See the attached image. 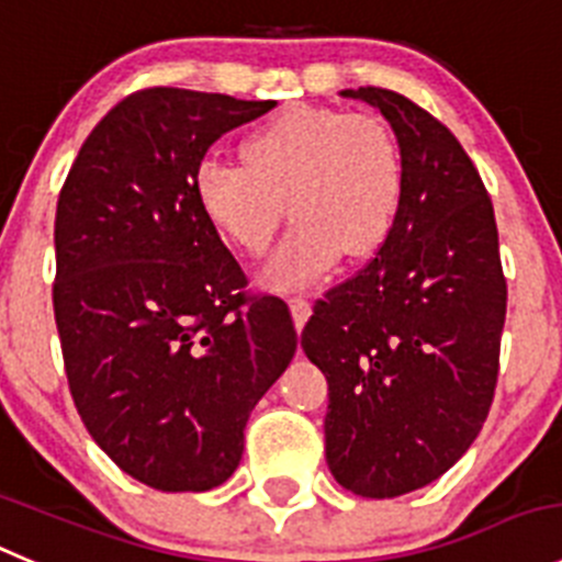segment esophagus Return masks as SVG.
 Listing matches in <instances>:
<instances>
[{
    "mask_svg": "<svg viewBox=\"0 0 562 562\" xmlns=\"http://www.w3.org/2000/svg\"><path fill=\"white\" fill-rule=\"evenodd\" d=\"M290 312H292V319H295V328L301 330L303 325L308 323V317H312V303L301 295L290 297Z\"/></svg>",
    "mask_w": 562,
    "mask_h": 562,
    "instance_id": "esophagus-1",
    "label": "esophagus"
}]
</instances>
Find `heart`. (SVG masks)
<instances>
[{"label":"heart","instance_id":"b5f03b06","mask_svg":"<svg viewBox=\"0 0 562 562\" xmlns=\"http://www.w3.org/2000/svg\"><path fill=\"white\" fill-rule=\"evenodd\" d=\"M243 162L198 165L195 198L206 221L245 254H261L290 204L295 226L267 256L259 281L292 292L317 284L347 254L386 243L403 206L397 140L375 117L330 106H290L250 132Z\"/></svg>","mask_w":562,"mask_h":562}]
</instances>
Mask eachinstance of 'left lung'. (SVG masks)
Here are the masks:
<instances>
[{"label": "left lung", "instance_id": "1", "mask_svg": "<svg viewBox=\"0 0 562 562\" xmlns=\"http://www.w3.org/2000/svg\"><path fill=\"white\" fill-rule=\"evenodd\" d=\"M339 95L392 126L403 206L375 259L317 301L301 345L328 381L330 474L352 494L392 499L441 477L477 438L507 284L494 206L456 135L394 90Z\"/></svg>", "mask_w": 562, "mask_h": 562}]
</instances>
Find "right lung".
I'll return each mask as SVG.
<instances>
[{
    "label": "right lung",
    "instance_id": "add662e5",
    "mask_svg": "<svg viewBox=\"0 0 562 562\" xmlns=\"http://www.w3.org/2000/svg\"><path fill=\"white\" fill-rule=\"evenodd\" d=\"M276 101L148 88L101 117L55 217V319L74 405L95 445L157 491H210L290 367L281 297L245 272L195 198L198 165Z\"/></svg>",
    "mask_w": 562,
    "mask_h": 562
}]
</instances>
